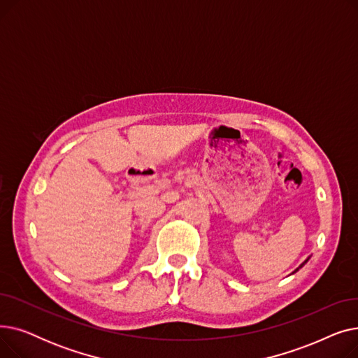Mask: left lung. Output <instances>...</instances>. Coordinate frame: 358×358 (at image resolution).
Segmentation results:
<instances>
[{
    "instance_id": "8db88e82",
    "label": "left lung",
    "mask_w": 358,
    "mask_h": 358,
    "mask_svg": "<svg viewBox=\"0 0 358 358\" xmlns=\"http://www.w3.org/2000/svg\"><path fill=\"white\" fill-rule=\"evenodd\" d=\"M309 258H310V257H308V258H306V259H305V261H303V262H302V264H300V266H299V267H297V268H296V270H294V271H293V273H292V274H294V273H297V271H299V270H300V268H302V267H303V266H305V264H306V262H308V261H309Z\"/></svg>"
}]
</instances>
